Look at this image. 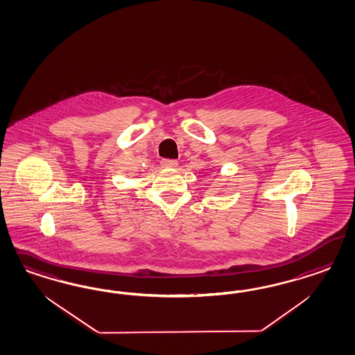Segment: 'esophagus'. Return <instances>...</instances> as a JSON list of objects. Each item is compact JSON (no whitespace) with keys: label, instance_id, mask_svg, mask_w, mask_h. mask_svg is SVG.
<instances>
[{"label":"esophagus","instance_id":"1","mask_svg":"<svg viewBox=\"0 0 355 355\" xmlns=\"http://www.w3.org/2000/svg\"><path fill=\"white\" fill-rule=\"evenodd\" d=\"M162 165L165 168H175L178 165V162L172 160V159H162Z\"/></svg>","mask_w":355,"mask_h":355}]
</instances>
